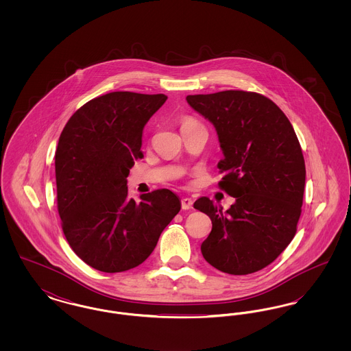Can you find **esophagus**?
<instances>
[{"instance_id": "34e87169", "label": "esophagus", "mask_w": 351, "mask_h": 351, "mask_svg": "<svg viewBox=\"0 0 351 351\" xmlns=\"http://www.w3.org/2000/svg\"><path fill=\"white\" fill-rule=\"evenodd\" d=\"M193 208V201L189 197H184L182 199V209L184 210H188V209H192Z\"/></svg>"}]
</instances>
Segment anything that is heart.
<instances>
[{
	"label": "heart",
	"instance_id": "obj_1",
	"mask_svg": "<svg viewBox=\"0 0 351 351\" xmlns=\"http://www.w3.org/2000/svg\"><path fill=\"white\" fill-rule=\"evenodd\" d=\"M186 122H193V121H189V119H185V121H184L183 123H186Z\"/></svg>",
	"mask_w": 351,
	"mask_h": 351
}]
</instances>
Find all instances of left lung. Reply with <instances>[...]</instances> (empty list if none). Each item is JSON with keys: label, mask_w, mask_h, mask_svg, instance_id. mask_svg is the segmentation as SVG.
Listing matches in <instances>:
<instances>
[{"label": "left lung", "mask_w": 351, "mask_h": 351, "mask_svg": "<svg viewBox=\"0 0 351 351\" xmlns=\"http://www.w3.org/2000/svg\"><path fill=\"white\" fill-rule=\"evenodd\" d=\"M186 102L213 123L223 155L218 185L235 199L226 212L208 197L195 201L212 219L202 256L226 274L256 272L296 234L305 185L299 139L280 108L255 92L193 95Z\"/></svg>", "instance_id": "obj_1"}]
</instances>
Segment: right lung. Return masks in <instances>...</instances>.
I'll return each instance as SVG.
<instances>
[{
    "label": "right lung",
    "mask_w": 351,
    "mask_h": 351,
    "mask_svg": "<svg viewBox=\"0 0 351 351\" xmlns=\"http://www.w3.org/2000/svg\"><path fill=\"white\" fill-rule=\"evenodd\" d=\"M166 95L112 92L68 119L55 152L58 210L71 249L88 266L122 272L143 263L182 202L169 189L128 196L142 133Z\"/></svg>",
    "instance_id": "add662e5"
}]
</instances>
